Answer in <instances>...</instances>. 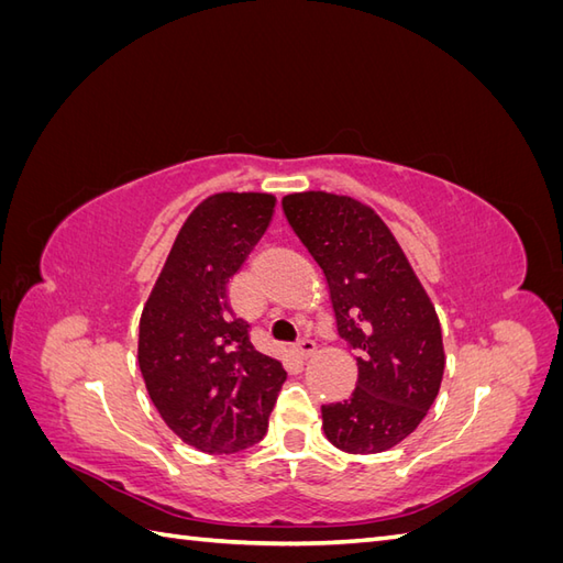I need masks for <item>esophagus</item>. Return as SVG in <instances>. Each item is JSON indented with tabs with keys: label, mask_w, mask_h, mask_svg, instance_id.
<instances>
[{
	"label": "esophagus",
	"mask_w": 563,
	"mask_h": 563,
	"mask_svg": "<svg viewBox=\"0 0 563 563\" xmlns=\"http://www.w3.org/2000/svg\"><path fill=\"white\" fill-rule=\"evenodd\" d=\"M314 350H317V343L310 338H300L296 343V354L300 356V360H308L310 354H314Z\"/></svg>",
	"instance_id": "1"
}]
</instances>
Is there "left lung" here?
Here are the masks:
<instances>
[{
    "mask_svg": "<svg viewBox=\"0 0 563 563\" xmlns=\"http://www.w3.org/2000/svg\"><path fill=\"white\" fill-rule=\"evenodd\" d=\"M282 209L327 277L340 338L360 354L352 397L321 406L323 432L345 453H383L418 428L439 395L446 360L434 305L366 203L298 192Z\"/></svg>",
    "mask_w": 563,
    "mask_h": 563,
    "instance_id": "left-lung-1",
    "label": "left lung"
}]
</instances>
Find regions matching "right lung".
I'll list each match as a JSON object with an SVG mask.
<instances>
[{"instance_id": "1", "label": "right lung", "mask_w": 563, "mask_h": 563, "mask_svg": "<svg viewBox=\"0 0 563 563\" xmlns=\"http://www.w3.org/2000/svg\"><path fill=\"white\" fill-rule=\"evenodd\" d=\"M275 197L218 192L187 216L141 314L139 366L152 404L185 444L236 453L265 437L286 380L253 347L228 284L265 234Z\"/></svg>"}]
</instances>
